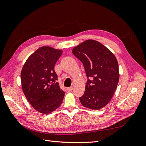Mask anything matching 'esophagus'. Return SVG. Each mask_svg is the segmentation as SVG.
<instances>
[{
    "label": "esophagus",
    "instance_id": "1",
    "mask_svg": "<svg viewBox=\"0 0 146 146\" xmlns=\"http://www.w3.org/2000/svg\"><path fill=\"white\" fill-rule=\"evenodd\" d=\"M72 90H73V88H72V87H69V88H67V91H68V92L72 91Z\"/></svg>",
    "mask_w": 146,
    "mask_h": 146
}]
</instances>
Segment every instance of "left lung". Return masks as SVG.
<instances>
[{
	"instance_id": "left-lung-1",
	"label": "left lung",
	"mask_w": 146,
	"mask_h": 146,
	"mask_svg": "<svg viewBox=\"0 0 146 146\" xmlns=\"http://www.w3.org/2000/svg\"><path fill=\"white\" fill-rule=\"evenodd\" d=\"M82 61L88 80L84 94L79 98L84 107L98 110L107 105L116 90L119 80L117 59L99 42L88 39L72 49Z\"/></svg>"
}]
</instances>
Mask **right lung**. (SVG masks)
I'll return each instance as SVG.
<instances>
[{"mask_svg":"<svg viewBox=\"0 0 146 146\" xmlns=\"http://www.w3.org/2000/svg\"><path fill=\"white\" fill-rule=\"evenodd\" d=\"M63 51L48 47H39L31 55L22 69V88L29 102L36 111L48 114L62 103L61 90L54 66Z\"/></svg>","mask_w":146,"mask_h":146,"instance_id":"obj_1","label":"right lung"}]
</instances>
